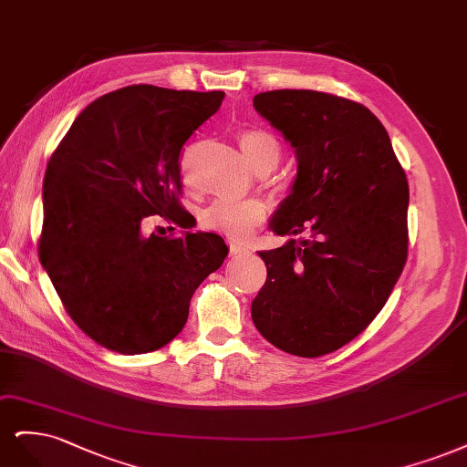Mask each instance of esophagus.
<instances>
[{"label": "esophagus", "instance_id": "34e87169", "mask_svg": "<svg viewBox=\"0 0 467 467\" xmlns=\"http://www.w3.org/2000/svg\"><path fill=\"white\" fill-rule=\"evenodd\" d=\"M248 252V246H243V244H236V243H231V254L233 255H238V254H244Z\"/></svg>", "mask_w": 467, "mask_h": 467}]
</instances>
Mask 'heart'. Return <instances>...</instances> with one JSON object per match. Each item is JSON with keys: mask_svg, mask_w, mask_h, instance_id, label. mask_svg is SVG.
Returning <instances> with one entry per match:
<instances>
[{"mask_svg": "<svg viewBox=\"0 0 467 467\" xmlns=\"http://www.w3.org/2000/svg\"><path fill=\"white\" fill-rule=\"evenodd\" d=\"M238 145L250 167L258 174L272 172L281 161V143L272 131L248 128L238 133ZM267 219V205L262 200L238 203H213L203 209L200 223L203 229L215 231L231 240L248 238L255 227Z\"/></svg>", "mask_w": 467, "mask_h": 467, "instance_id": "obj_1", "label": "heart"}]
</instances>
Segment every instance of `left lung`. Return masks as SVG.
I'll return each instance as SVG.
<instances>
[{"mask_svg": "<svg viewBox=\"0 0 467 467\" xmlns=\"http://www.w3.org/2000/svg\"><path fill=\"white\" fill-rule=\"evenodd\" d=\"M254 109L295 147L296 178L272 229L298 238L260 252L267 277L252 320L277 349L322 357L365 332L403 272L408 178L363 104L279 88Z\"/></svg>", "mask_w": 467, "mask_h": 467, "instance_id": "obj_1", "label": "left lung"}]
</instances>
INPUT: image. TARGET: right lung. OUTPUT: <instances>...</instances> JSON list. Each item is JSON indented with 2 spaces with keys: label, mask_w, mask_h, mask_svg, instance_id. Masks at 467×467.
Returning a JSON list of instances; mask_svg holds the SVG:
<instances>
[{
  "label": "right lung",
  "mask_w": 467,
  "mask_h": 467,
  "mask_svg": "<svg viewBox=\"0 0 467 467\" xmlns=\"http://www.w3.org/2000/svg\"><path fill=\"white\" fill-rule=\"evenodd\" d=\"M223 99L118 88L75 118L48 161L40 264L71 320L102 348L140 355L172 341L193 291L227 258L219 234L147 236L141 227L151 215L188 219L178 200L182 149Z\"/></svg>",
  "instance_id": "right-lung-1"
}]
</instances>
